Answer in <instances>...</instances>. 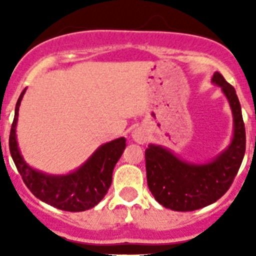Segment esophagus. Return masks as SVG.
<instances>
[{"instance_id": "1", "label": "esophagus", "mask_w": 256, "mask_h": 256, "mask_svg": "<svg viewBox=\"0 0 256 256\" xmlns=\"http://www.w3.org/2000/svg\"><path fill=\"white\" fill-rule=\"evenodd\" d=\"M148 130L141 128V126H140V128H136L132 132V140L134 142H137V144H144V142L148 141Z\"/></svg>"}]
</instances>
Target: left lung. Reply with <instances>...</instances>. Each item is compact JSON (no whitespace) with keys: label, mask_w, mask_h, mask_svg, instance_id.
I'll list each match as a JSON object with an SVG mask.
<instances>
[{"label":"left lung","mask_w":256,"mask_h":256,"mask_svg":"<svg viewBox=\"0 0 256 256\" xmlns=\"http://www.w3.org/2000/svg\"><path fill=\"white\" fill-rule=\"evenodd\" d=\"M212 82L222 88L234 115V137L228 148L212 162L198 164L180 159L160 144H150L144 151L148 188L160 205L174 212H192L219 200L234 182L245 155V124L236 91L218 72Z\"/></svg>","instance_id":"obj_1"}]
</instances>
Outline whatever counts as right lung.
Wrapping results in <instances>:
<instances>
[{
	"label": "right lung",
	"mask_w": 256,
	"mask_h": 256,
	"mask_svg": "<svg viewBox=\"0 0 256 256\" xmlns=\"http://www.w3.org/2000/svg\"><path fill=\"white\" fill-rule=\"evenodd\" d=\"M26 88L19 96L10 130V154L26 186L40 201L65 212H84L97 205L112 186V170L126 148L120 137L101 144L86 162L68 174H48L32 168L24 160L16 141V124L20 102Z\"/></svg>",
	"instance_id": "add662e5"
}]
</instances>
